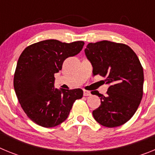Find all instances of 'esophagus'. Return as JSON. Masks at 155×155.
Wrapping results in <instances>:
<instances>
[{
    "label": "esophagus",
    "mask_w": 155,
    "mask_h": 155,
    "mask_svg": "<svg viewBox=\"0 0 155 155\" xmlns=\"http://www.w3.org/2000/svg\"><path fill=\"white\" fill-rule=\"evenodd\" d=\"M83 94H84V96H88V95L91 94V92L88 91H86V90H84L83 91Z\"/></svg>",
    "instance_id": "1"
}]
</instances>
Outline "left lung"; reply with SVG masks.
<instances>
[{"mask_svg": "<svg viewBox=\"0 0 155 155\" xmlns=\"http://www.w3.org/2000/svg\"><path fill=\"white\" fill-rule=\"evenodd\" d=\"M84 53L93 68V74L105 78L107 94L98 91L101 105L92 115L98 124L116 127L127 123L136 113L143 96V71L136 53L127 45L110 41L90 42Z\"/></svg>", "mask_w": 155, "mask_h": 155, "instance_id": "8db88e82", "label": "left lung"}]
</instances>
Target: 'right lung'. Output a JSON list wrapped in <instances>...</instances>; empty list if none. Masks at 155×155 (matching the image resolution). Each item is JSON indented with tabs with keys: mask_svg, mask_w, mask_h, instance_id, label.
Segmentation results:
<instances>
[{
	"mask_svg": "<svg viewBox=\"0 0 155 155\" xmlns=\"http://www.w3.org/2000/svg\"><path fill=\"white\" fill-rule=\"evenodd\" d=\"M83 41L66 43L47 39L23 50L16 66L14 87L21 108L28 118L43 127H53L68 117L76 99L83 91L54 87V74L62 69L64 61L81 52Z\"/></svg>",
	"mask_w": 155,
	"mask_h": 155,
	"instance_id": "add662e5",
	"label": "right lung"
}]
</instances>
